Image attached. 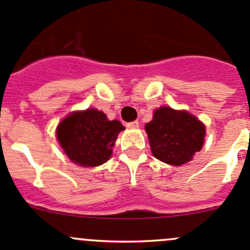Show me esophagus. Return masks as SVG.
<instances>
[{
	"instance_id": "1",
	"label": "esophagus",
	"mask_w": 250,
	"mask_h": 250,
	"mask_svg": "<svg viewBox=\"0 0 250 250\" xmlns=\"http://www.w3.org/2000/svg\"><path fill=\"white\" fill-rule=\"evenodd\" d=\"M127 127L130 128V129H135V128L139 127V122L138 121H133V122L127 123Z\"/></svg>"
}]
</instances>
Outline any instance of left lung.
Masks as SVG:
<instances>
[{
    "mask_svg": "<svg viewBox=\"0 0 250 250\" xmlns=\"http://www.w3.org/2000/svg\"><path fill=\"white\" fill-rule=\"evenodd\" d=\"M145 130L152 155L165 164L181 166L190 161L204 144L205 127L187 111L160 107Z\"/></svg>",
    "mask_w": 250,
    "mask_h": 250,
    "instance_id": "1",
    "label": "left lung"
}]
</instances>
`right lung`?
Returning <instances> with one entry per match:
<instances>
[{
	"label": "right lung",
	"instance_id": "add662e5",
	"mask_svg": "<svg viewBox=\"0 0 250 250\" xmlns=\"http://www.w3.org/2000/svg\"><path fill=\"white\" fill-rule=\"evenodd\" d=\"M125 129L120 121H108L94 108L74 112L57 127V139L67 156L79 166L94 167L110 159L117 134Z\"/></svg>",
	"mask_w": 250,
	"mask_h": 250
}]
</instances>
